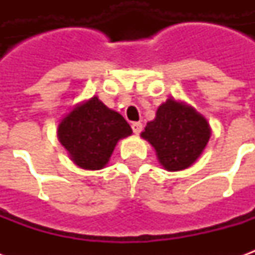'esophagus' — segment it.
<instances>
[{
    "instance_id": "1",
    "label": "esophagus",
    "mask_w": 255,
    "mask_h": 255,
    "mask_svg": "<svg viewBox=\"0 0 255 255\" xmlns=\"http://www.w3.org/2000/svg\"><path fill=\"white\" fill-rule=\"evenodd\" d=\"M131 127H132V131L135 133H140V131H142V128H143V126H142V123L139 122H135L131 124Z\"/></svg>"
}]
</instances>
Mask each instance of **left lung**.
<instances>
[{"label":"left lung","instance_id":"obj_1","mask_svg":"<svg viewBox=\"0 0 255 255\" xmlns=\"http://www.w3.org/2000/svg\"><path fill=\"white\" fill-rule=\"evenodd\" d=\"M212 135L208 120L183 101L168 98L146 124L140 136L155 150L164 169H187L201 157Z\"/></svg>","mask_w":255,"mask_h":255}]
</instances>
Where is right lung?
Listing matches in <instances>:
<instances>
[{
  "label": "right lung",
  "mask_w": 255,
  "mask_h": 255,
  "mask_svg": "<svg viewBox=\"0 0 255 255\" xmlns=\"http://www.w3.org/2000/svg\"><path fill=\"white\" fill-rule=\"evenodd\" d=\"M131 133L126 119L97 95L76 104L57 127V138L69 158L87 171L105 168L119 140Z\"/></svg>",
  "instance_id": "add662e5"
}]
</instances>
